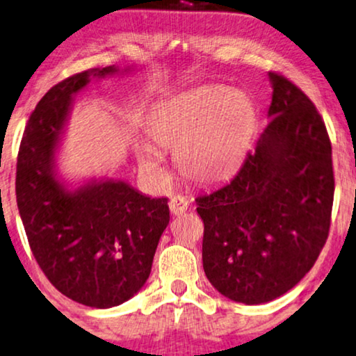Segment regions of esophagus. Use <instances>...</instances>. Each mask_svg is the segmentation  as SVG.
I'll return each instance as SVG.
<instances>
[{"label":"esophagus","instance_id":"34e87169","mask_svg":"<svg viewBox=\"0 0 356 356\" xmlns=\"http://www.w3.org/2000/svg\"><path fill=\"white\" fill-rule=\"evenodd\" d=\"M187 208H188V200L186 197H182V195L170 197L169 210H170V213H172V215H175V216L182 215V213L187 211Z\"/></svg>","mask_w":356,"mask_h":356}]
</instances>
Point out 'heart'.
Wrapping results in <instances>:
<instances>
[{"mask_svg":"<svg viewBox=\"0 0 356 356\" xmlns=\"http://www.w3.org/2000/svg\"><path fill=\"white\" fill-rule=\"evenodd\" d=\"M255 122V107L248 92L200 86L156 104L146 117L145 131L156 149L174 153L184 177L197 184H216L243 164ZM154 149L138 145L140 164L164 175L163 158Z\"/></svg>","mask_w":356,"mask_h":356,"instance_id":"obj_1","label":"heart"}]
</instances>
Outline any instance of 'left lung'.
I'll list each match as a JSON object with an SVG mask.
<instances>
[{
    "label": "left lung",
    "mask_w": 356,
    "mask_h": 356,
    "mask_svg": "<svg viewBox=\"0 0 356 356\" xmlns=\"http://www.w3.org/2000/svg\"><path fill=\"white\" fill-rule=\"evenodd\" d=\"M268 125L239 172L195 198L207 278L222 296L262 305L285 295L324 248L334 202L332 146L311 99L268 73Z\"/></svg>",
    "instance_id": "left-lung-1"
}]
</instances>
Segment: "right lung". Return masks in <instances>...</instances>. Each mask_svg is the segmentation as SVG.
Instances as JSON below:
<instances>
[{"label": "right lung", "instance_id": "add662e5", "mask_svg": "<svg viewBox=\"0 0 356 356\" xmlns=\"http://www.w3.org/2000/svg\"><path fill=\"white\" fill-rule=\"evenodd\" d=\"M118 73L115 65L94 68L51 88L32 112L17 154V208L37 264L60 293L99 309L141 290L169 225L168 198L143 195L117 179L68 188L56 170L74 94Z\"/></svg>", "mask_w": 356, "mask_h": 356}]
</instances>
